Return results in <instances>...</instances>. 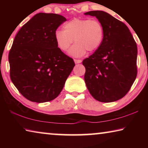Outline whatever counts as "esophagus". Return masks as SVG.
<instances>
[{"label":"esophagus","mask_w":148,"mask_h":148,"mask_svg":"<svg viewBox=\"0 0 148 148\" xmlns=\"http://www.w3.org/2000/svg\"><path fill=\"white\" fill-rule=\"evenodd\" d=\"M74 62H75V63H76V64H77V63H80V62H82V60L81 59H74Z\"/></svg>","instance_id":"1"}]
</instances>
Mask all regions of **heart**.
Returning <instances> with one entry per match:
<instances>
[{
  "mask_svg": "<svg viewBox=\"0 0 148 148\" xmlns=\"http://www.w3.org/2000/svg\"><path fill=\"white\" fill-rule=\"evenodd\" d=\"M63 30L55 32V40L59 48L63 51L69 49L73 43L76 42L69 51L74 57H82L87 51H96L104 38V27L96 19L75 18L64 25Z\"/></svg>",
  "mask_w": 148,
  "mask_h": 148,
  "instance_id": "heart-1",
  "label": "heart"
}]
</instances>
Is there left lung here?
<instances>
[{
	"label": "left lung",
	"mask_w": 148,
	"mask_h": 148,
	"mask_svg": "<svg viewBox=\"0 0 148 148\" xmlns=\"http://www.w3.org/2000/svg\"><path fill=\"white\" fill-rule=\"evenodd\" d=\"M104 27L100 47L82 64L84 79L92 97L102 102H111L127 95L137 76V46L128 27L103 11H90Z\"/></svg>",
	"instance_id": "obj_1"
}]
</instances>
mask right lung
Returning <instances> with one entry per match:
<instances>
[{
    "label": "right lung",
    "mask_w": 148,
    "mask_h": 148,
    "mask_svg": "<svg viewBox=\"0 0 148 148\" xmlns=\"http://www.w3.org/2000/svg\"><path fill=\"white\" fill-rule=\"evenodd\" d=\"M66 19L56 14L39 13L20 29L8 55L10 76L29 101H51L60 94L75 66L55 40V32Z\"/></svg>",
    "instance_id": "1"
}]
</instances>
